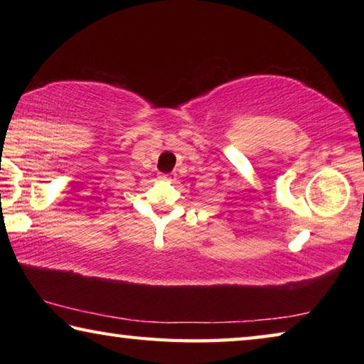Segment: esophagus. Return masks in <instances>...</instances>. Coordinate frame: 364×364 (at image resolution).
<instances>
[{
	"label": "esophagus",
	"mask_w": 364,
	"mask_h": 364,
	"mask_svg": "<svg viewBox=\"0 0 364 364\" xmlns=\"http://www.w3.org/2000/svg\"><path fill=\"white\" fill-rule=\"evenodd\" d=\"M159 178H160V180H162V181H175L176 175H175V173H160Z\"/></svg>",
	"instance_id": "obj_1"
}]
</instances>
